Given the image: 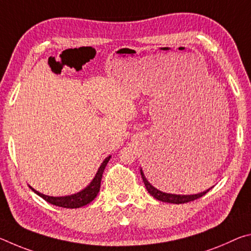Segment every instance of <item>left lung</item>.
<instances>
[{
  "instance_id": "left-lung-1",
  "label": "left lung",
  "mask_w": 251,
  "mask_h": 251,
  "mask_svg": "<svg viewBox=\"0 0 251 251\" xmlns=\"http://www.w3.org/2000/svg\"><path fill=\"white\" fill-rule=\"evenodd\" d=\"M141 175L143 178V181L144 184H145V187L147 189V192L150 193L152 197L157 201H160L163 202H169V203H185V202H189V201H193L195 199H198L202 197L203 195L207 194L209 190L212 188H209L205 190V192L202 193H199V194H195V195H176V194H168V193H164L161 192V190L155 188L154 186H152L148 179L145 176V174H144L143 169L141 168Z\"/></svg>"
}]
</instances>
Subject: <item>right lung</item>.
<instances>
[{
    "label": "right lung",
    "mask_w": 251,
    "mask_h": 251,
    "mask_svg": "<svg viewBox=\"0 0 251 251\" xmlns=\"http://www.w3.org/2000/svg\"><path fill=\"white\" fill-rule=\"evenodd\" d=\"M110 157L108 156L104 159L103 163L100 164V166L99 168V171L95 174V177L93 178V180L88 184L84 189L80 190L78 193L72 194V195H67V196H59V197H54V196H48V195H44L40 192H37L33 188L32 186L28 187L31 188L34 193L36 195H39L40 197H42L52 205L58 206V207H63V208H79L83 207L87 203H90L91 201H94V198L97 196V194L100 192V181H101V176H103L104 169L106 167V165L110 159Z\"/></svg>",
    "instance_id": "1"
}]
</instances>
